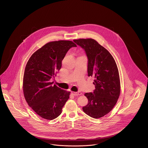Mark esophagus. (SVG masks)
Wrapping results in <instances>:
<instances>
[{"instance_id":"34e87169","label":"esophagus","mask_w":148,"mask_h":148,"mask_svg":"<svg viewBox=\"0 0 148 148\" xmlns=\"http://www.w3.org/2000/svg\"><path fill=\"white\" fill-rule=\"evenodd\" d=\"M71 94L73 95H74V96H78V95H82V92H71Z\"/></svg>"}]
</instances>
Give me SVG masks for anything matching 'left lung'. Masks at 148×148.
I'll return each mask as SVG.
<instances>
[{
	"label": "left lung",
	"mask_w": 148,
	"mask_h": 148,
	"mask_svg": "<svg viewBox=\"0 0 148 148\" xmlns=\"http://www.w3.org/2000/svg\"><path fill=\"white\" fill-rule=\"evenodd\" d=\"M74 42L84 49L88 59V76L95 79L94 92L84 94L88 103L83 107V110L92 118L99 119L113 109L119 97L118 69L112 54L95 40L79 39Z\"/></svg>",
	"instance_id": "1"
}]
</instances>
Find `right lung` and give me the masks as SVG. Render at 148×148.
Returning <instances> with one entry per match:
<instances>
[{
  "label": "right lung",
  "mask_w": 148,
  "mask_h": 148,
  "mask_svg": "<svg viewBox=\"0 0 148 148\" xmlns=\"http://www.w3.org/2000/svg\"><path fill=\"white\" fill-rule=\"evenodd\" d=\"M77 45L70 40L48 42L34 52L27 63L23 90L29 106L38 115L53 120L62 113L70 92L53 85L50 80L62 67L68 51Z\"/></svg>",
  "instance_id": "obj_1"
}]
</instances>
